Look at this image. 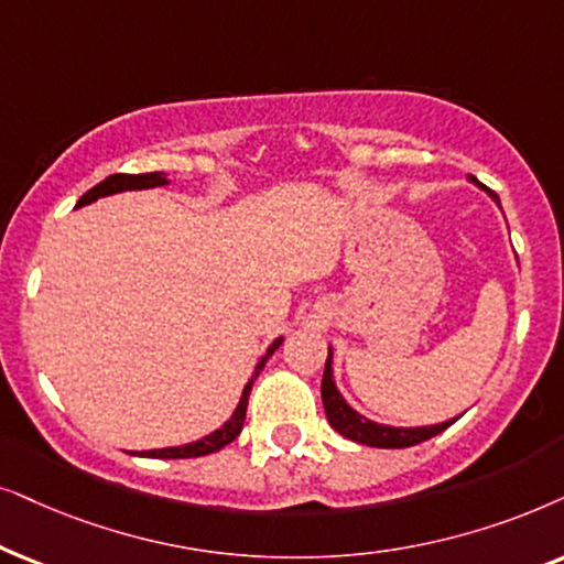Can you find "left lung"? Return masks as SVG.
Masks as SVG:
<instances>
[{"instance_id":"8db88e82","label":"left lung","mask_w":564,"mask_h":564,"mask_svg":"<svg viewBox=\"0 0 564 564\" xmlns=\"http://www.w3.org/2000/svg\"><path fill=\"white\" fill-rule=\"evenodd\" d=\"M490 195L498 200V195H495L492 191H490ZM322 404H325V415L329 420V425H333L337 433L345 435V438L356 441V444L373 446V448H408V446L423 444V441L433 438V435L444 433L446 427L456 420L454 417V420H448V423L431 425V427H389V425H379V423H371V420L360 417L356 410L348 408V402L343 400L340 392H337V387L333 381V352L327 356L325 377H322Z\"/></svg>"}]
</instances>
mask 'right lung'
Segmentation results:
<instances>
[{
  "label": "right lung",
  "instance_id": "1",
  "mask_svg": "<svg viewBox=\"0 0 564 564\" xmlns=\"http://www.w3.org/2000/svg\"><path fill=\"white\" fill-rule=\"evenodd\" d=\"M164 183H167V180H164L162 172H147V175H110V177H105L100 185L89 187V191L77 200V206L93 204V200L102 198V195H112V193H120V191H141V187H156V185H164ZM281 343L283 340H281V337H278V340L268 348L265 356L260 358V364L254 366V373H252V379L247 381V387H245V392H242V400H239L235 415H231L227 423L219 427V431H214L212 435H206V438L195 441V444L177 446V448H156V452H139V456H147V459H193V456H206V454L221 452L224 446H229L231 441H235L237 435L242 433L245 415H247V400H250L254 379H258V373L262 371V366H265V360L273 356L275 348Z\"/></svg>",
  "mask_w": 564,
  "mask_h": 564
}]
</instances>
